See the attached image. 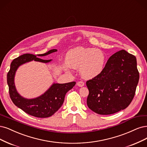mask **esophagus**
Segmentation results:
<instances>
[{
	"label": "esophagus",
	"mask_w": 147,
	"mask_h": 147,
	"mask_svg": "<svg viewBox=\"0 0 147 147\" xmlns=\"http://www.w3.org/2000/svg\"><path fill=\"white\" fill-rule=\"evenodd\" d=\"M77 85L79 87H82V86H84V83L83 82H82V81H80V82H77Z\"/></svg>",
	"instance_id": "1"
}]
</instances>
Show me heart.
<instances>
[{"label":"heart","instance_id":"heart-1","mask_svg":"<svg viewBox=\"0 0 147 147\" xmlns=\"http://www.w3.org/2000/svg\"><path fill=\"white\" fill-rule=\"evenodd\" d=\"M66 61L70 67L80 68V74L83 78L91 79L102 72L106 57L100 50L78 47L69 50L66 55ZM68 65L64 63V69L68 70Z\"/></svg>","mask_w":147,"mask_h":147}]
</instances>
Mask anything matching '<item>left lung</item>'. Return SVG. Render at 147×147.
Wrapping results in <instances>:
<instances>
[{
	"label": "left lung",
	"instance_id": "left-lung-1",
	"mask_svg": "<svg viewBox=\"0 0 147 147\" xmlns=\"http://www.w3.org/2000/svg\"><path fill=\"white\" fill-rule=\"evenodd\" d=\"M139 79L134 55L125 50L115 53L108 59L102 72L86 82L88 106L102 115L125 109L134 97Z\"/></svg>",
	"mask_w": 147,
	"mask_h": 147
}]
</instances>
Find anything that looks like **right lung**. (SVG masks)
Masks as SVG:
<instances>
[{"label":"right lung","instance_id":"add662e5","mask_svg":"<svg viewBox=\"0 0 147 147\" xmlns=\"http://www.w3.org/2000/svg\"><path fill=\"white\" fill-rule=\"evenodd\" d=\"M57 51V49H52L44 54L37 55L30 53L24 54L13 59L10 65V69L7 74L9 97L15 105L25 113L34 117L45 118L53 115L62 106L65 94L72 89L76 83L73 82L64 84L53 83L42 95L33 99H27L20 95L15 88L14 82L15 73L20 65L32 60L45 63L50 62L51 59L44 60L36 56H46Z\"/></svg>","mask_w":147,"mask_h":147}]
</instances>
